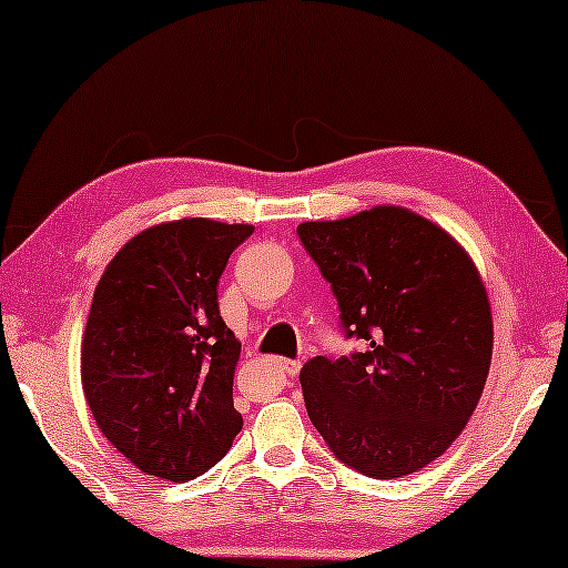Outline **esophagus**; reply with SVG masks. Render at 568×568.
<instances>
[{
    "mask_svg": "<svg viewBox=\"0 0 568 568\" xmlns=\"http://www.w3.org/2000/svg\"><path fill=\"white\" fill-rule=\"evenodd\" d=\"M274 364L284 372V375H290V377L297 375L300 367H302L300 359H282V356H278V359H274Z\"/></svg>",
    "mask_w": 568,
    "mask_h": 568,
    "instance_id": "34e87169",
    "label": "esophagus"
}]
</instances>
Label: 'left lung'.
Here are the masks:
<instances>
[{
	"label": "left lung",
	"mask_w": 568,
	"mask_h": 568,
	"mask_svg": "<svg viewBox=\"0 0 568 568\" xmlns=\"http://www.w3.org/2000/svg\"><path fill=\"white\" fill-rule=\"evenodd\" d=\"M297 235L364 352L315 356L300 372L310 422L369 478L422 470L465 429L484 393L494 323L468 253L408 209L305 222Z\"/></svg>",
	"instance_id": "left-lung-1"
}]
</instances>
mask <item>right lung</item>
<instances>
[{
  "instance_id": "1",
  "label": "right lung",
  "mask_w": 568,
  "mask_h": 568,
  "mask_svg": "<svg viewBox=\"0 0 568 568\" xmlns=\"http://www.w3.org/2000/svg\"><path fill=\"white\" fill-rule=\"evenodd\" d=\"M251 224L181 220L139 232L108 263L82 338V387L108 442L146 476L191 480L243 429L240 344L216 286Z\"/></svg>"
}]
</instances>
